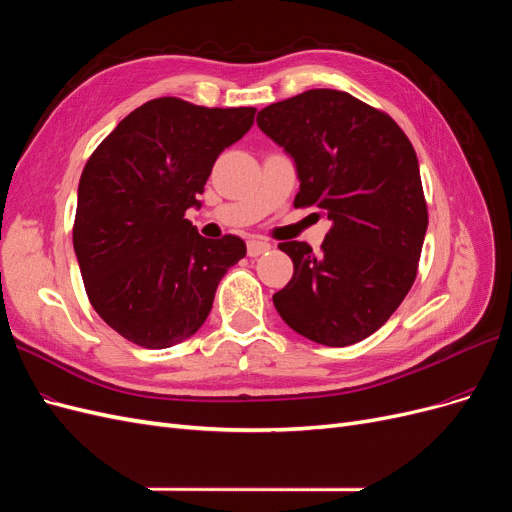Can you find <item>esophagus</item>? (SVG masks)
Masks as SVG:
<instances>
[{
  "mask_svg": "<svg viewBox=\"0 0 512 512\" xmlns=\"http://www.w3.org/2000/svg\"><path fill=\"white\" fill-rule=\"evenodd\" d=\"M271 250V243L265 241V239H250L247 241V254H250L252 258L265 254Z\"/></svg>",
  "mask_w": 512,
  "mask_h": 512,
  "instance_id": "34e87169",
  "label": "esophagus"
}]
</instances>
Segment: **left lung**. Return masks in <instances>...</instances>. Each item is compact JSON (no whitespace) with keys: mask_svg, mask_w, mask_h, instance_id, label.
I'll use <instances>...</instances> for the list:
<instances>
[{"mask_svg":"<svg viewBox=\"0 0 512 512\" xmlns=\"http://www.w3.org/2000/svg\"><path fill=\"white\" fill-rule=\"evenodd\" d=\"M256 123L297 168L294 207H318L333 222L320 254L303 241L280 243L294 273L273 294L277 314L316 344L361 342L406 299L423 250L427 205L408 136L335 89L269 104Z\"/></svg>","mask_w":512,"mask_h":512,"instance_id":"left-lung-1","label":"left lung"}]
</instances>
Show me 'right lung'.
<instances>
[{
    "label": "right lung",
    "instance_id": "obj_1",
    "mask_svg": "<svg viewBox=\"0 0 512 512\" xmlns=\"http://www.w3.org/2000/svg\"><path fill=\"white\" fill-rule=\"evenodd\" d=\"M254 113L149 100L91 153L74 252L91 305L128 342L162 350L192 337L220 280L245 256L243 239H205L183 215L203 205L215 160L252 128Z\"/></svg>",
    "mask_w": 512,
    "mask_h": 512
}]
</instances>
